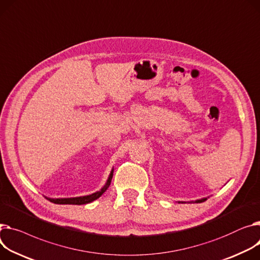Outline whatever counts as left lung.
<instances>
[{
  "label": "left lung",
  "instance_id": "1",
  "mask_svg": "<svg viewBox=\"0 0 260 260\" xmlns=\"http://www.w3.org/2000/svg\"><path fill=\"white\" fill-rule=\"evenodd\" d=\"M207 199H202V200H198V201H196V203H202V202H204V201H206Z\"/></svg>",
  "mask_w": 260,
  "mask_h": 260
}]
</instances>
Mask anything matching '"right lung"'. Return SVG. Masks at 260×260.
Masks as SVG:
<instances>
[{"label":"right lung","instance_id":"obj_1","mask_svg":"<svg viewBox=\"0 0 260 260\" xmlns=\"http://www.w3.org/2000/svg\"><path fill=\"white\" fill-rule=\"evenodd\" d=\"M113 172L114 170L111 171L110 174V177L108 179V182L107 184L103 186L101 188L100 191H97L93 194H90V196H85V197H78V198H70V199H49L47 198V200H49L50 202L54 203V204H62V205H83V204H88V203H91L95 200H97L98 198H100L103 193H105L107 191V189L109 188V186L111 185V182H112V178H113Z\"/></svg>","mask_w":260,"mask_h":260}]
</instances>
